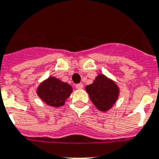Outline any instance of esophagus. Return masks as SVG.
Wrapping results in <instances>:
<instances>
[{
    "label": "esophagus",
    "instance_id": "obj_1",
    "mask_svg": "<svg viewBox=\"0 0 159 159\" xmlns=\"http://www.w3.org/2000/svg\"><path fill=\"white\" fill-rule=\"evenodd\" d=\"M75 87H76L77 89H82V88H83V84H82V83H78V84L76 85Z\"/></svg>",
    "mask_w": 159,
    "mask_h": 159
}]
</instances>
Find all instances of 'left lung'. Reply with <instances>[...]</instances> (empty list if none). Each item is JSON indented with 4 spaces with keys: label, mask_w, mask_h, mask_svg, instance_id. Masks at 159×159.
<instances>
[{
    "label": "left lung",
    "mask_w": 159,
    "mask_h": 159,
    "mask_svg": "<svg viewBox=\"0 0 159 159\" xmlns=\"http://www.w3.org/2000/svg\"><path fill=\"white\" fill-rule=\"evenodd\" d=\"M86 91L91 101L102 112H107L112 108L120 93L119 88L114 81L103 74L98 75L93 83L86 87Z\"/></svg>",
    "instance_id": "8db88e82"
}]
</instances>
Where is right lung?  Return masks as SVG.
<instances>
[{"label": "right lung", "instance_id": "right-lung-1", "mask_svg": "<svg viewBox=\"0 0 159 159\" xmlns=\"http://www.w3.org/2000/svg\"><path fill=\"white\" fill-rule=\"evenodd\" d=\"M72 93L71 86L54 77H49L41 83L36 93L45 103L52 107H61Z\"/></svg>", "mask_w": 159, "mask_h": 159}]
</instances>
